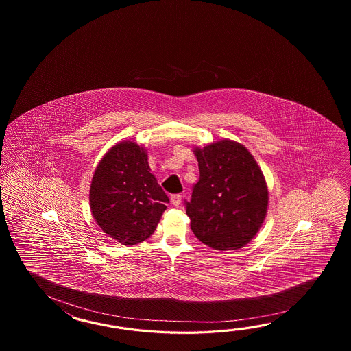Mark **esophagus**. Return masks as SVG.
I'll use <instances>...</instances> for the list:
<instances>
[{
  "label": "esophagus",
  "mask_w": 351,
  "mask_h": 351,
  "mask_svg": "<svg viewBox=\"0 0 351 351\" xmlns=\"http://www.w3.org/2000/svg\"><path fill=\"white\" fill-rule=\"evenodd\" d=\"M171 202H172L173 206L178 207L180 202H182V195L180 194H173L172 197H171Z\"/></svg>",
  "instance_id": "34e87169"
}]
</instances>
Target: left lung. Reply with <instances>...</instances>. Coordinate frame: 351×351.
<instances>
[{
  "label": "left lung",
  "mask_w": 351,
  "mask_h": 351,
  "mask_svg": "<svg viewBox=\"0 0 351 351\" xmlns=\"http://www.w3.org/2000/svg\"><path fill=\"white\" fill-rule=\"evenodd\" d=\"M199 179L184 201L194 236L218 251L246 246L266 217L269 192L260 167L239 143L195 148Z\"/></svg>",
  "instance_id": "1"
}]
</instances>
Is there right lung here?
I'll return each mask as SVG.
<instances>
[{"mask_svg":"<svg viewBox=\"0 0 351 351\" xmlns=\"http://www.w3.org/2000/svg\"><path fill=\"white\" fill-rule=\"evenodd\" d=\"M169 202L150 173L148 156L134 142L109 150L95 169L90 207L100 228L125 246L150 237Z\"/></svg>","mask_w":351,"mask_h":351,"instance_id":"obj_1","label":"right lung"}]
</instances>
